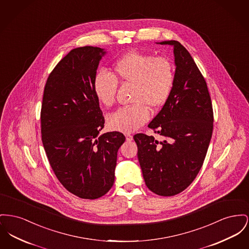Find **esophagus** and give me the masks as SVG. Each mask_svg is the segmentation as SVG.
Segmentation results:
<instances>
[{
  "label": "esophagus",
  "mask_w": 249,
  "mask_h": 249,
  "mask_svg": "<svg viewBox=\"0 0 249 249\" xmlns=\"http://www.w3.org/2000/svg\"><path fill=\"white\" fill-rule=\"evenodd\" d=\"M125 136H126V140H127V141H129V142H131V141H132V134H130V133H127V134H125Z\"/></svg>",
  "instance_id": "34e87169"
}]
</instances>
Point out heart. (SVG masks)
<instances>
[{
    "label": "heart",
    "instance_id": "b5f03b06",
    "mask_svg": "<svg viewBox=\"0 0 249 249\" xmlns=\"http://www.w3.org/2000/svg\"><path fill=\"white\" fill-rule=\"evenodd\" d=\"M117 77L123 83L134 86L132 106L118 109L107 118L110 129L132 132L149 119V110H158L166 103L173 88L175 74L170 61L165 57L132 51L115 64ZM116 77L104 71L95 75L93 89L97 100L104 106L113 105L116 100Z\"/></svg>",
    "mask_w": 249,
    "mask_h": 249
}]
</instances>
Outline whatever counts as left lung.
Wrapping results in <instances>:
<instances>
[{"mask_svg":"<svg viewBox=\"0 0 249 249\" xmlns=\"http://www.w3.org/2000/svg\"><path fill=\"white\" fill-rule=\"evenodd\" d=\"M157 44L173 47L176 66L171 93L147 125L161 140L144 133L133 139L147 188L171 196L186 189L198 174L213 134V113L204 77L189 52L176 40Z\"/></svg>","mask_w":249,"mask_h":249,"instance_id":"1","label":"left lung"}]
</instances>
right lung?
<instances>
[{
	"label": "right lung",
	"mask_w": 249,
	"mask_h": 249,
	"mask_svg": "<svg viewBox=\"0 0 249 249\" xmlns=\"http://www.w3.org/2000/svg\"><path fill=\"white\" fill-rule=\"evenodd\" d=\"M106 51L71 50L50 74L41 107V134L50 164L63 186L75 196L96 199L115 181L123 133L105 132L93 81Z\"/></svg>",
	"instance_id": "right-lung-1"
}]
</instances>
